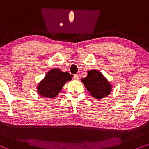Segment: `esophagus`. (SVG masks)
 <instances>
[{"label": "esophagus", "mask_w": 149, "mask_h": 149, "mask_svg": "<svg viewBox=\"0 0 149 149\" xmlns=\"http://www.w3.org/2000/svg\"><path fill=\"white\" fill-rule=\"evenodd\" d=\"M73 79H74V80H79V75L78 74H74V76H73Z\"/></svg>", "instance_id": "34e87169"}]
</instances>
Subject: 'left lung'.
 Segmentation results:
<instances>
[{"instance_id": "8db88e82", "label": "left lung", "mask_w": 149, "mask_h": 149, "mask_svg": "<svg viewBox=\"0 0 149 149\" xmlns=\"http://www.w3.org/2000/svg\"><path fill=\"white\" fill-rule=\"evenodd\" d=\"M87 90L95 99H102L110 94L111 92L112 85L97 70H91L87 72V77L81 79Z\"/></svg>"}]
</instances>
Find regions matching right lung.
Returning <instances> with one entry per match:
<instances>
[{
  "label": "right lung",
  "instance_id": "add662e5",
  "mask_svg": "<svg viewBox=\"0 0 149 149\" xmlns=\"http://www.w3.org/2000/svg\"><path fill=\"white\" fill-rule=\"evenodd\" d=\"M72 79L68 72H64L58 68H54L47 72L45 78L37 85V92L45 97H56L67 81Z\"/></svg>",
  "mask_w": 149,
  "mask_h": 149
}]
</instances>
